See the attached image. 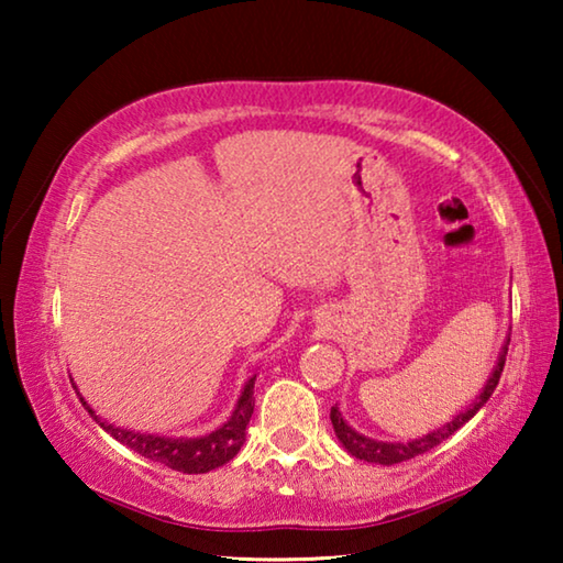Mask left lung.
Segmentation results:
<instances>
[{
  "instance_id": "1",
  "label": "left lung",
  "mask_w": 563,
  "mask_h": 563,
  "mask_svg": "<svg viewBox=\"0 0 563 563\" xmlns=\"http://www.w3.org/2000/svg\"><path fill=\"white\" fill-rule=\"evenodd\" d=\"M507 345H509V342H507ZM507 345H504L501 355H499V362H497V367H494L489 383H487V387H484V393L479 395V399H476V402H474L470 409H466V412L456 415L450 424L442 427V430H437V432H432V434L422 437V440H415V442H407V444H399V442H395V444L377 442V440H369V437H362L360 432L352 430V427H347V422H345V419H342V415H340V409L332 407V409H330V419H332V427H335L338 440L342 442V446H345V450H347L352 456H357V460H365V462H375V464H399V462L412 460V456H417V454H424V452L434 450L437 444H442V442L446 440V437H452L456 430H460V427H462L464 422H470V419H472L476 412H479V409H482L484 405H487V399L492 397L494 389H497L499 377H501V373H504V362H507V350H509Z\"/></svg>"
}]
</instances>
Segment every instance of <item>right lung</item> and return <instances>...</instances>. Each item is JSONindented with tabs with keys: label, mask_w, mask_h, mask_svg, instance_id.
Masks as SVG:
<instances>
[{
	"label": "right lung",
	"mask_w": 563,
	"mask_h": 563,
	"mask_svg": "<svg viewBox=\"0 0 563 563\" xmlns=\"http://www.w3.org/2000/svg\"><path fill=\"white\" fill-rule=\"evenodd\" d=\"M253 385L255 377H251L243 387V395L238 399V405L233 409V415L228 422L206 437H198V440H170V437H156V434H141V432H129L121 430V427H113L109 422H101V419L93 415V409H89V415L97 419V422L107 430L113 440H119L121 444H126L129 450H133L141 456H146L151 462H161L170 466V470L184 472V474H203L211 472L216 466H223L225 462H231L233 456L241 450L245 442V427L253 417V407H255V397H253Z\"/></svg>",
	"instance_id": "obj_1"
}]
</instances>
